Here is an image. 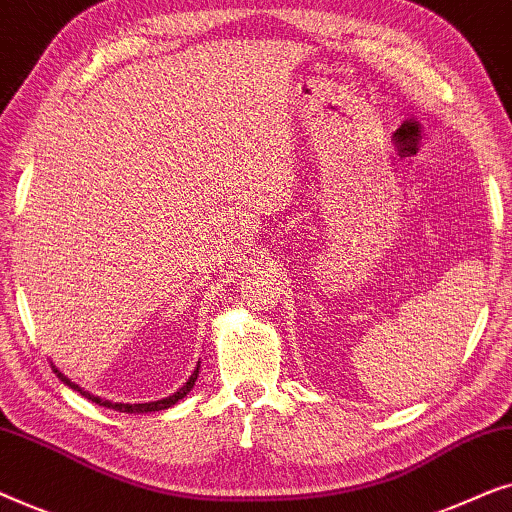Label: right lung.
<instances>
[{
	"label": "right lung",
	"mask_w": 512,
	"mask_h": 512,
	"mask_svg": "<svg viewBox=\"0 0 512 512\" xmlns=\"http://www.w3.org/2000/svg\"><path fill=\"white\" fill-rule=\"evenodd\" d=\"M200 368V366H198ZM198 368H195V373L188 377V382L184 384V387H181L177 394H172V396H167V398H163V401H153V403H111V401H102V398H97V396H90V394H86V391L83 389H79V384H74V382H69L65 375L60 373V370H55V373H58V377L62 382L67 384V387H72L74 391H79L81 396H86L88 401H93V403H97V405H102V408H114V410H118V412H156V410H167V408H172L174 403L177 401H181V398H184L188 391L193 389V384H195V380H198Z\"/></svg>",
	"instance_id": "right-lung-1"
}]
</instances>
